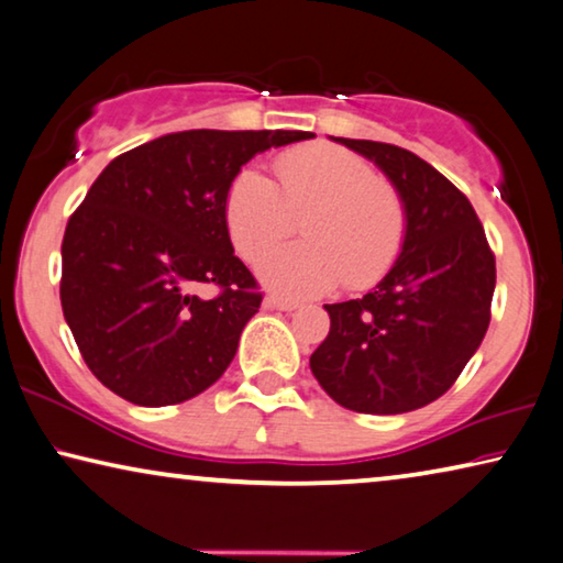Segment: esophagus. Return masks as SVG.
<instances>
[{"instance_id":"esophagus-1","label":"esophagus","mask_w":563,"mask_h":563,"mask_svg":"<svg viewBox=\"0 0 563 563\" xmlns=\"http://www.w3.org/2000/svg\"><path fill=\"white\" fill-rule=\"evenodd\" d=\"M263 306L265 308H273V310H296L298 308L296 300H283V298H275V296L265 298Z\"/></svg>"}]
</instances>
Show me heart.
<instances>
[{"label":"heart","instance_id":"obj_1","mask_svg":"<svg viewBox=\"0 0 563 563\" xmlns=\"http://www.w3.org/2000/svg\"><path fill=\"white\" fill-rule=\"evenodd\" d=\"M278 184L242 169L224 197L232 245L255 260L288 238L303 217L298 245L257 263V278L285 298H316L346 285L366 290L397 263L407 240L405 199L372 164L333 144H308L275 158Z\"/></svg>","mask_w":563,"mask_h":563}]
</instances>
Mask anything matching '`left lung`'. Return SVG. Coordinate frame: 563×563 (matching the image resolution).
<instances>
[{
    "label": "left lung",
    "mask_w": 563,
    "mask_h": 563,
    "mask_svg": "<svg viewBox=\"0 0 563 563\" xmlns=\"http://www.w3.org/2000/svg\"><path fill=\"white\" fill-rule=\"evenodd\" d=\"M389 176L407 207V240L364 298L323 306L331 331L310 372L341 407L401 415L448 391L490 323L496 255L473 205L407 148L333 139Z\"/></svg>",
    "instance_id": "1"
}]
</instances>
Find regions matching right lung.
Masks as SVG:
<instances>
[{"instance_id":"1","label":"right lung","mask_w":563,"mask_h":563,"mask_svg":"<svg viewBox=\"0 0 563 563\" xmlns=\"http://www.w3.org/2000/svg\"><path fill=\"white\" fill-rule=\"evenodd\" d=\"M308 131H179L115 156L67 220L60 303L103 387L179 405L224 374L263 292L234 257L224 197L271 146ZM221 288L212 301L194 290Z\"/></svg>"}]
</instances>
